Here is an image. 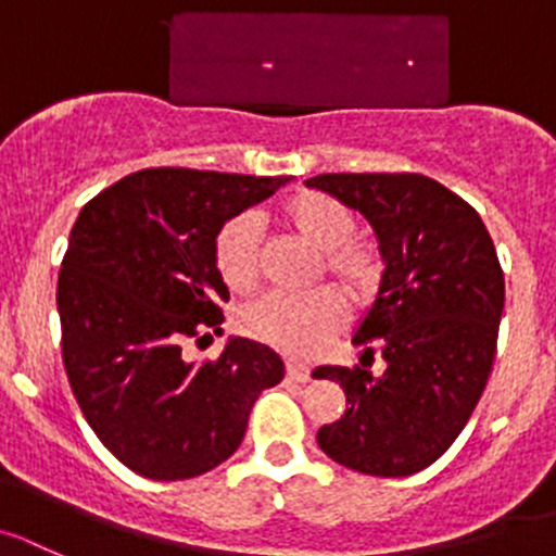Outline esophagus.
<instances>
[{
    "label": "esophagus",
    "instance_id": "34e87169",
    "mask_svg": "<svg viewBox=\"0 0 556 556\" xmlns=\"http://www.w3.org/2000/svg\"><path fill=\"white\" fill-rule=\"evenodd\" d=\"M288 378L290 381H309V367L299 365V362H288Z\"/></svg>",
    "mask_w": 556,
    "mask_h": 556
}]
</instances>
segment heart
I'll list each match as a JSON object with an SVG mask.
<instances>
[{
  "label": "heart",
  "instance_id": "heart-1",
  "mask_svg": "<svg viewBox=\"0 0 556 556\" xmlns=\"http://www.w3.org/2000/svg\"><path fill=\"white\" fill-rule=\"evenodd\" d=\"M277 222L290 236L318 249L324 271L345 290L349 299L365 302L376 290L381 257L370 241L354 236L356 219L349 205L324 191H299L279 202ZM214 263L227 288L236 293H249L257 285L261 238L252 219L236 216L222 225L214 241ZM342 315V299L329 288L299 295L268 293L243 309L241 329L252 340L266 342L282 354L307 359L318 354L324 342L340 329Z\"/></svg>",
  "mask_w": 556,
  "mask_h": 556
}]
</instances>
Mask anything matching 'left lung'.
<instances>
[{"instance_id": "8db88e82", "label": "left lung", "mask_w": 556, "mask_h": 556, "mask_svg": "<svg viewBox=\"0 0 556 556\" xmlns=\"http://www.w3.org/2000/svg\"><path fill=\"white\" fill-rule=\"evenodd\" d=\"M370 222L383 271L351 342L362 367L324 365L349 408L318 430L340 466L408 477L447 453L489 383L505 277L480 214L425 175H315L304 180ZM378 350L384 372L364 367Z\"/></svg>"}]
</instances>
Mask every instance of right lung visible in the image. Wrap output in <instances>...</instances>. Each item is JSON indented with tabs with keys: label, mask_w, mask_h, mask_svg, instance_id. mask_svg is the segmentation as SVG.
<instances>
[{
	"label": "right lung",
	"mask_w": 556,
	"mask_h": 556,
	"mask_svg": "<svg viewBox=\"0 0 556 556\" xmlns=\"http://www.w3.org/2000/svg\"><path fill=\"white\" fill-rule=\"evenodd\" d=\"M288 178L142 169L81 207L56 282L62 362L103 447L137 475L173 482L230 458L277 351L230 337L216 362H186V337L222 334L230 299L214 263L222 225Z\"/></svg>",
	"instance_id": "1"
}]
</instances>
